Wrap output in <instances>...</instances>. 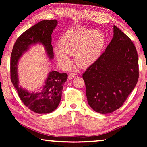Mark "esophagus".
<instances>
[{
    "instance_id": "1",
    "label": "esophagus",
    "mask_w": 147,
    "mask_h": 147,
    "mask_svg": "<svg viewBox=\"0 0 147 147\" xmlns=\"http://www.w3.org/2000/svg\"><path fill=\"white\" fill-rule=\"evenodd\" d=\"M76 76V74L75 73H70L69 74V76H68V78H69V79H70V80H71V79H73L74 77Z\"/></svg>"
}]
</instances>
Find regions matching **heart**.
Masks as SVG:
<instances>
[{"mask_svg":"<svg viewBox=\"0 0 147 147\" xmlns=\"http://www.w3.org/2000/svg\"><path fill=\"white\" fill-rule=\"evenodd\" d=\"M105 42L104 34L97 30L74 29L65 32L59 40L61 49H55L58 60L69 65V55H74L76 63L81 67L93 64L100 55Z\"/></svg>","mask_w":147,"mask_h":147,"instance_id":"b5f03b06","label":"heart"}]
</instances>
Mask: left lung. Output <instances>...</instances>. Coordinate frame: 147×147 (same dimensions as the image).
Masks as SVG:
<instances>
[{"mask_svg": "<svg viewBox=\"0 0 147 147\" xmlns=\"http://www.w3.org/2000/svg\"><path fill=\"white\" fill-rule=\"evenodd\" d=\"M139 78L138 56L126 34L114 25L111 42L83 74L89 105L100 114L120 108Z\"/></svg>", "mask_w": 147, "mask_h": 147, "instance_id": "left-lung-1", "label": "left lung"}]
</instances>
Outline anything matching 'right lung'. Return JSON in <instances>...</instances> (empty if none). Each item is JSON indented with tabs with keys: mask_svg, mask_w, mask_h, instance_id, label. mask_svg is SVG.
Returning <instances> with one entry per match:
<instances>
[{
	"mask_svg": "<svg viewBox=\"0 0 147 147\" xmlns=\"http://www.w3.org/2000/svg\"><path fill=\"white\" fill-rule=\"evenodd\" d=\"M57 24V21L55 20L40 21L18 37L11 53V82L23 104L31 111L38 114L50 113L57 107L61 99L63 85L67 79V74L57 71L50 72L42 91L36 93H29L18 86L17 64L19 59L27 51L28 47L36 43H42L49 57L53 58L51 35Z\"/></svg>",
	"mask_w": 147,
	"mask_h": 147,
	"instance_id": "right-lung-1",
	"label": "right lung"
}]
</instances>
